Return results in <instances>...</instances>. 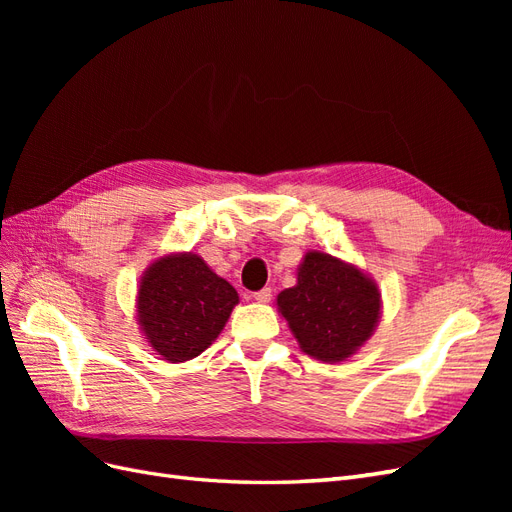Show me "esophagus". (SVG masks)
I'll use <instances>...</instances> for the list:
<instances>
[{"instance_id": "1", "label": "esophagus", "mask_w": 512, "mask_h": 512, "mask_svg": "<svg viewBox=\"0 0 512 512\" xmlns=\"http://www.w3.org/2000/svg\"><path fill=\"white\" fill-rule=\"evenodd\" d=\"M271 297H273L271 288H262V290L254 292V301H258V303H269V301H271Z\"/></svg>"}]
</instances>
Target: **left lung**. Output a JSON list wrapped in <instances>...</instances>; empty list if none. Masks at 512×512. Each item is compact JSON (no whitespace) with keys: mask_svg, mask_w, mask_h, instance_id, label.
I'll list each match as a JSON object with an SVG mask.
<instances>
[{"mask_svg":"<svg viewBox=\"0 0 512 512\" xmlns=\"http://www.w3.org/2000/svg\"><path fill=\"white\" fill-rule=\"evenodd\" d=\"M303 352L320 361H344L374 331L380 294L367 277L337 258L309 252L297 286L277 297Z\"/></svg>","mask_w":512,"mask_h":512,"instance_id":"obj_1","label":"left lung"}]
</instances>
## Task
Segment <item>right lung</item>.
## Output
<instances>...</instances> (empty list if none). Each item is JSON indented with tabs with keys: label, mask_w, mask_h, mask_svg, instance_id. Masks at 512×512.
Returning <instances> with one entry per match:
<instances>
[{
	"label": "right lung",
	"mask_w": 512,
	"mask_h": 512,
	"mask_svg": "<svg viewBox=\"0 0 512 512\" xmlns=\"http://www.w3.org/2000/svg\"><path fill=\"white\" fill-rule=\"evenodd\" d=\"M237 301V290L200 256H166L143 277L138 322L156 352L183 363L211 346Z\"/></svg>",
	"instance_id": "right-lung-1"
}]
</instances>
